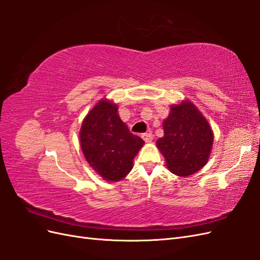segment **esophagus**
Returning a JSON list of instances; mask_svg holds the SVG:
<instances>
[{
    "label": "esophagus",
    "mask_w": 260,
    "mask_h": 260,
    "mask_svg": "<svg viewBox=\"0 0 260 260\" xmlns=\"http://www.w3.org/2000/svg\"><path fill=\"white\" fill-rule=\"evenodd\" d=\"M142 139L145 141V142H151V141L154 139V136H153V133L152 132H147V133H143L142 136Z\"/></svg>",
    "instance_id": "esophagus-1"
}]
</instances>
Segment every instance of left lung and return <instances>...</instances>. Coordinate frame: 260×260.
<instances>
[{
    "label": "left lung",
    "instance_id": "8db88e82",
    "mask_svg": "<svg viewBox=\"0 0 260 260\" xmlns=\"http://www.w3.org/2000/svg\"><path fill=\"white\" fill-rule=\"evenodd\" d=\"M164 137L156 145L168 169L179 177L195 174L207 164L214 135L206 118L190 101L170 107L162 122Z\"/></svg>",
    "mask_w": 260,
    "mask_h": 260
}]
</instances>
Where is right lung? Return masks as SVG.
I'll return each mask as SVG.
<instances>
[{
  "label": "right lung",
  "instance_id": "1",
  "mask_svg": "<svg viewBox=\"0 0 260 260\" xmlns=\"http://www.w3.org/2000/svg\"><path fill=\"white\" fill-rule=\"evenodd\" d=\"M108 100H101L86 115L80 143L90 166L106 181L122 180L131 171L144 141L130 132Z\"/></svg>",
  "mask_w": 260,
  "mask_h": 260
}]
</instances>
